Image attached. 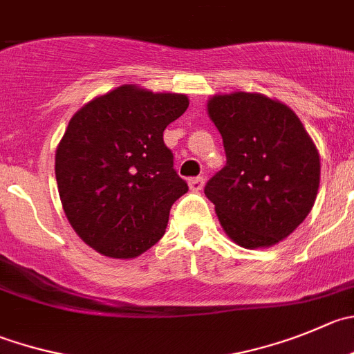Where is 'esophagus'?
Wrapping results in <instances>:
<instances>
[{
  "label": "esophagus",
  "instance_id": "esophagus-1",
  "mask_svg": "<svg viewBox=\"0 0 354 354\" xmlns=\"http://www.w3.org/2000/svg\"><path fill=\"white\" fill-rule=\"evenodd\" d=\"M203 186H205L203 177H191L189 179V189L194 191V193H198V191L203 189Z\"/></svg>",
  "mask_w": 354,
  "mask_h": 354
}]
</instances>
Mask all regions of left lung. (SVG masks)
Wrapping results in <instances>:
<instances>
[{"mask_svg": "<svg viewBox=\"0 0 354 354\" xmlns=\"http://www.w3.org/2000/svg\"><path fill=\"white\" fill-rule=\"evenodd\" d=\"M222 136L225 165L205 194L231 240L271 247L302 224L319 186V154L301 120L285 104L236 92L208 100Z\"/></svg>", "mask_w": 354, "mask_h": 354, "instance_id": "left-lung-1", "label": "left lung"}]
</instances>
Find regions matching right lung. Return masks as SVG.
I'll return each instance as SVG.
<instances>
[{
    "label": "right lung",
    "mask_w": 354,
    "mask_h": 354,
    "mask_svg": "<svg viewBox=\"0 0 354 354\" xmlns=\"http://www.w3.org/2000/svg\"><path fill=\"white\" fill-rule=\"evenodd\" d=\"M187 106L183 93L124 85L71 118L55 177L64 212L86 245L132 259L163 236L171 205L189 189L163 132Z\"/></svg>",
    "instance_id": "add662e5"
}]
</instances>
